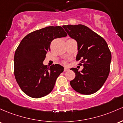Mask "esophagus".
<instances>
[{"label": "esophagus", "mask_w": 123, "mask_h": 123, "mask_svg": "<svg viewBox=\"0 0 123 123\" xmlns=\"http://www.w3.org/2000/svg\"><path fill=\"white\" fill-rule=\"evenodd\" d=\"M69 70V68H67V67H64V71H67Z\"/></svg>", "instance_id": "obj_1"}]
</instances>
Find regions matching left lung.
I'll return each mask as SVG.
<instances>
[{"instance_id": "1", "label": "left lung", "mask_w": 123, "mask_h": 123, "mask_svg": "<svg viewBox=\"0 0 123 123\" xmlns=\"http://www.w3.org/2000/svg\"><path fill=\"white\" fill-rule=\"evenodd\" d=\"M68 35L77 42V61L84 68H71L75 77L70 81L73 89L84 95L94 93L101 88L109 76L111 55L102 37L82 24L63 25Z\"/></svg>"}]
</instances>
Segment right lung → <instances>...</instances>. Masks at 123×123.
I'll list each match as a JSON object with an SVG mask.
<instances>
[{
  "label": "right lung",
  "mask_w": 123,
  "mask_h": 123,
  "mask_svg": "<svg viewBox=\"0 0 123 123\" xmlns=\"http://www.w3.org/2000/svg\"><path fill=\"white\" fill-rule=\"evenodd\" d=\"M67 34L60 26H50L28 34L15 52L14 73L21 90L30 97L39 98L50 93L56 79L64 71L60 64L43 65L51 42Z\"/></svg>",
  "instance_id": "add662e5"
}]
</instances>
